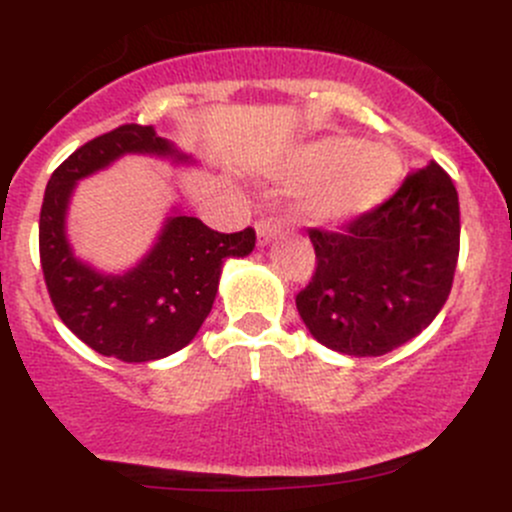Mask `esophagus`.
<instances>
[{"label":"esophagus","instance_id":"34e87169","mask_svg":"<svg viewBox=\"0 0 512 512\" xmlns=\"http://www.w3.org/2000/svg\"><path fill=\"white\" fill-rule=\"evenodd\" d=\"M255 230H257V245H270L272 240H275L277 237V225H272V223H265V220H262V223H257L255 225Z\"/></svg>","mask_w":512,"mask_h":512}]
</instances>
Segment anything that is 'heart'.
Returning <instances> with one entry per match:
<instances>
[{"label":"heart","instance_id":"b5f03b06","mask_svg":"<svg viewBox=\"0 0 512 512\" xmlns=\"http://www.w3.org/2000/svg\"><path fill=\"white\" fill-rule=\"evenodd\" d=\"M404 165L386 143H356L354 138L324 136L282 163L280 175L307 185L302 215L312 223L337 225L371 213L391 198Z\"/></svg>","mask_w":512,"mask_h":512}]
</instances>
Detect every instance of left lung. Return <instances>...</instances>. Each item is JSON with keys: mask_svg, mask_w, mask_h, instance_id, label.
Here are the masks:
<instances>
[{"mask_svg": "<svg viewBox=\"0 0 512 512\" xmlns=\"http://www.w3.org/2000/svg\"><path fill=\"white\" fill-rule=\"evenodd\" d=\"M317 270L297 294L309 334L349 356H381L421 334L446 304L461 242L453 180L438 163L344 232L309 230Z\"/></svg>", "mask_w": 512, "mask_h": 512, "instance_id": "obj_1", "label": "left lung"}]
</instances>
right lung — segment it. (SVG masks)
<instances>
[{"label": "right lung", "instance_id": "right-lung-1", "mask_svg": "<svg viewBox=\"0 0 512 512\" xmlns=\"http://www.w3.org/2000/svg\"><path fill=\"white\" fill-rule=\"evenodd\" d=\"M123 156L165 158L193 165L153 126L126 123L84 143L51 173L39 218V255L46 289L61 322L103 356L128 364L156 361L190 344L218 294L223 265L247 257L255 230H210L198 218L173 208L151 250L126 272H101L76 257L66 235L76 183L106 170Z\"/></svg>", "mask_w": 512, "mask_h": 512}]
</instances>
